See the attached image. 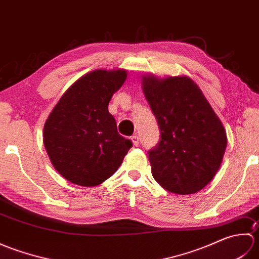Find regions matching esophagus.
Listing matches in <instances>:
<instances>
[{"instance_id": "34e87169", "label": "esophagus", "mask_w": 259, "mask_h": 259, "mask_svg": "<svg viewBox=\"0 0 259 259\" xmlns=\"http://www.w3.org/2000/svg\"><path fill=\"white\" fill-rule=\"evenodd\" d=\"M131 141H133V144L135 145V146H138L139 145V137L137 136V135H134V136H131Z\"/></svg>"}]
</instances>
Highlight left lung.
<instances>
[{"mask_svg": "<svg viewBox=\"0 0 259 259\" xmlns=\"http://www.w3.org/2000/svg\"><path fill=\"white\" fill-rule=\"evenodd\" d=\"M142 89L160 129V141L148 152L153 178L172 194L201 190L218 171L227 147L221 120L187 76L146 75Z\"/></svg>", "mask_w": 259, "mask_h": 259, "instance_id": "8db88e82", "label": "left lung"}]
</instances>
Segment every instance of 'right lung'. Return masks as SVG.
<instances>
[{"mask_svg":"<svg viewBox=\"0 0 259 259\" xmlns=\"http://www.w3.org/2000/svg\"><path fill=\"white\" fill-rule=\"evenodd\" d=\"M124 70H96L75 81L46 121L43 144L57 171L70 183L92 187L117 171L133 142L118 134L109 113Z\"/></svg>","mask_w":259,"mask_h":259,"instance_id":"add662e5","label":"right lung"}]
</instances>
